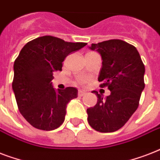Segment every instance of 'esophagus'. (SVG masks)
Wrapping results in <instances>:
<instances>
[{
  "instance_id": "esophagus-1",
  "label": "esophagus",
  "mask_w": 160,
  "mask_h": 160,
  "mask_svg": "<svg viewBox=\"0 0 160 160\" xmlns=\"http://www.w3.org/2000/svg\"><path fill=\"white\" fill-rule=\"evenodd\" d=\"M85 90H79V91H78V96H80V97H82L83 95H85Z\"/></svg>"
}]
</instances>
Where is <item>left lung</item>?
Instances as JSON below:
<instances>
[{"label":"left lung","instance_id":"1","mask_svg":"<svg viewBox=\"0 0 160 160\" xmlns=\"http://www.w3.org/2000/svg\"><path fill=\"white\" fill-rule=\"evenodd\" d=\"M102 58L98 80L100 87L107 86L110 95L105 99L97 96V103L87 109L88 122L93 129L102 133L114 132L124 126L139 106L144 89V65L134 46L121 40H109L91 44Z\"/></svg>","mask_w":160,"mask_h":160}]
</instances>
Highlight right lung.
<instances>
[{
  "label": "right lung",
  "mask_w": 160,
  "mask_h": 160,
  "mask_svg": "<svg viewBox=\"0 0 160 160\" xmlns=\"http://www.w3.org/2000/svg\"><path fill=\"white\" fill-rule=\"evenodd\" d=\"M86 45L45 36L21 49L14 63L12 89L19 111L33 127L48 131L63 124L67 104L77 97L78 90L74 87L55 90L51 82L53 73L62 70L69 54Z\"/></svg>",
  "instance_id": "add662e5"
}]
</instances>
